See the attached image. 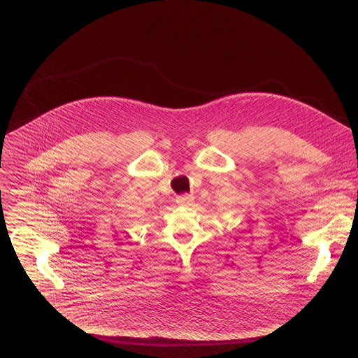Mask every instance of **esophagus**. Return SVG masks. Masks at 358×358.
Masks as SVG:
<instances>
[{
	"label": "esophagus",
	"instance_id": "obj_1",
	"mask_svg": "<svg viewBox=\"0 0 358 358\" xmlns=\"http://www.w3.org/2000/svg\"><path fill=\"white\" fill-rule=\"evenodd\" d=\"M176 201L178 206H191V203L194 202V196L192 195H180V196H177Z\"/></svg>",
	"mask_w": 358,
	"mask_h": 358
}]
</instances>
